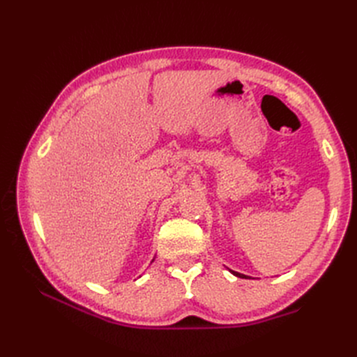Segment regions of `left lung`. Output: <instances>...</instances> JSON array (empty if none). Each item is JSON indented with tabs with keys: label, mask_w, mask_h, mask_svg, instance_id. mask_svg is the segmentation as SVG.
Instances as JSON below:
<instances>
[{
	"label": "left lung",
	"mask_w": 357,
	"mask_h": 357,
	"mask_svg": "<svg viewBox=\"0 0 357 357\" xmlns=\"http://www.w3.org/2000/svg\"><path fill=\"white\" fill-rule=\"evenodd\" d=\"M232 274H234V275H236V277H240V278H247V275L240 274V273H235V271H232Z\"/></svg>",
	"instance_id": "1"
}]
</instances>
